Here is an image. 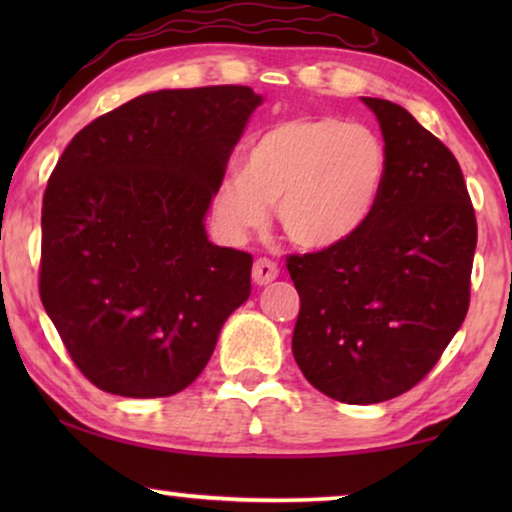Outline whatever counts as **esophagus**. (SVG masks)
Returning <instances> with one entry per match:
<instances>
[{"mask_svg": "<svg viewBox=\"0 0 512 512\" xmlns=\"http://www.w3.org/2000/svg\"><path fill=\"white\" fill-rule=\"evenodd\" d=\"M277 275H279V268L275 261H270V258H256L254 268H251V277H254V282L258 286L270 284L272 279H277Z\"/></svg>", "mask_w": 512, "mask_h": 512, "instance_id": "34e87169", "label": "esophagus"}]
</instances>
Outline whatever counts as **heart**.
<instances>
[{
    "mask_svg": "<svg viewBox=\"0 0 512 512\" xmlns=\"http://www.w3.org/2000/svg\"><path fill=\"white\" fill-rule=\"evenodd\" d=\"M387 149L375 130L335 116H300L251 142L242 170L214 188L216 228L242 240L277 202L284 235L303 249H328L359 230L380 200Z\"/></svg>",
    "mask_w": 512,
    "mask_h": 512,
    "instance_id": "b5f03b06",
    "label": "heart"
}]
</instances>
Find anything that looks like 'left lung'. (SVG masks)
<instances>
[{"label": "left lung", "instance_id": "obj_1", "mask_svg": "<svg viewBox=\"0 0 512 512\" xmlns=\"http://www.w3.org/2000/svg\"><path fill=\"white\" fill-rule=\"evenodd\" d=\"M363 102L387 149L380 200L349 240L286 258L300 296L298 368L352 405L389 401L431 373L466 319L478 242L452 151L398 104Z\"/></svg>", "mask_w": 512, "mask_h": 512}]
</instances>
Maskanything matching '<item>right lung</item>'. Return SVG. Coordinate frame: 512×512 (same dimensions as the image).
Listing matches in <instances>:
<instances>
[{"instance_id":"1","label":"right lung","mask_w":512,"mask_h":512,"mask_svg":"<svg viewBox=\"0 0 512 512\" xmlns=\"http://www.w3.org/2000/svg\"><path fill=\"white\" fill-rule=\"evenodd\" d=\"M249 86L158 90L74 135L41 205L39 296L97 389L179 394L251 293L247 251L205 219L251 111Z\"/></svg>"}]
</instances>
